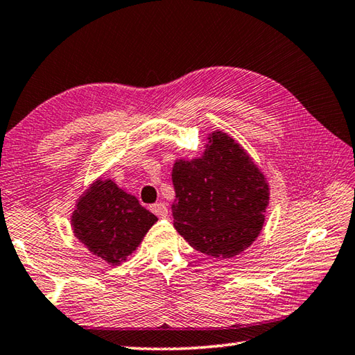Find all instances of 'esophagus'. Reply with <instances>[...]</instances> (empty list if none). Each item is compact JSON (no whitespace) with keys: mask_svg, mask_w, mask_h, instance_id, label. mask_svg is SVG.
<instances>
[{"mask_svg":"<svg viewBox=\"0 0 355 355\" xmlns=\"http://www.w3.org/2000/svg\"><path fill=\"white\" fill-rule=\"evenodd\" d=\"M150 211L154 212L157 217H168V206H166V203H155L150 206Z\"/></svg>","mask_w":355,"mask_h":355,"instance_id":"1","label":"esophagus"}]
</instances>
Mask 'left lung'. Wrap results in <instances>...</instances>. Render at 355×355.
<instances>
[{"mask_svg": "<svg viewBox=\"0 0 355 355\" xmlns=\"http://www.w3.org/2000/svg\"><path fill=\"white\" fill-rule=\"evenodd\" d=\"M207 140L203 157L173 164V226L197 251L231 259L259 237L269 187L234 138L218 130Z\"/></svg>", "mask_w": 355, "mask_h": 355, "instance_id": "obj_1", "label": "left lung"}]
</instances>
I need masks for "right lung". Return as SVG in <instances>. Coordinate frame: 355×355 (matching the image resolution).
Returning <instances> with one entry per match:
<instances>
[{
  "mask_svg": "<svg viewBox=\"0 0 355 355\" xmlns=\"http://www.w3.org/2000/svg\"><path fill=\"white\" fill-rule=\"evenodd\" d=\"M158 218L112 180H98L78 200L72 215L76 239L94 255L120 265Z\"/></svg>",
  "mask_w": 355,
  "mask_h": 355,
  "instance_id": "right-lung-1",
  "label": "right lung"
}]
</instances>
